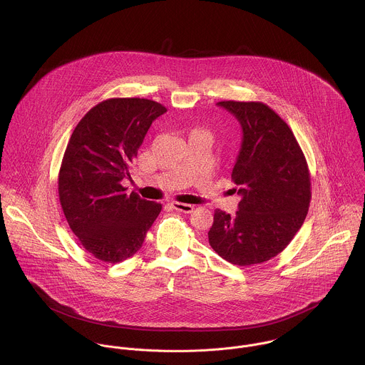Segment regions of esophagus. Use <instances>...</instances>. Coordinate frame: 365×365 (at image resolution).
Returning <instances> with one entry per match:
<instances>
[{
    "mask_svg": "<svg viewBox=\"0 0 365 365\" xmlns=\"http://www.w3.org/2000/svg\"><path fill=\"white\" fill-rule=\"evenodd\" d=\"M171 208L178 210V212H184V213H191L194 210V205L190 204H182V202H171Z\"/></svg>",
    "mask_w": 365,
    "mask_h": 365,
    "instance_id": "obj_1",
    "label": "esophagus"
}]
</instances>
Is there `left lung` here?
I'll return each instance as SVG.
<instances>
[{"instance_id":"left-lung-1","label":"left lung","mask_w":365,"mask_h":365,"mask_svg":"<svg viewBox=\"0 0 365 365\" xmlns=\"http://www.w3.org/2000/svg\"><path fill=\"white\" fill-rule=\"evenodd\" d=\"M217 105L232 112L243 129L232 171L242 200L235 216L215 210L209 245L232 264H260L278 256L301 229L312 197L309 167L294 132L268 105Z\"/></svg>"}]
</instances>
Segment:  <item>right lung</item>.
Wrapping results in <instances>:
<instances>
[{"label": "right lung", "instance_id": "right-lung-1", "mask_svg": "<svg viewBox=\"0 0 365 365\" xmlns=\"http://www.w3.org/2000/svg\"><path fill=\"white\" fill-rule=\"evenodd\" d=\"M167 108L146 98H109L77 123L58 171V200L80 245L96 259L120 262L143 245L161 204L128 194L130 163Z\"/></svg>", "mask_w": 365, "mask_h": 365}]
</instances>
